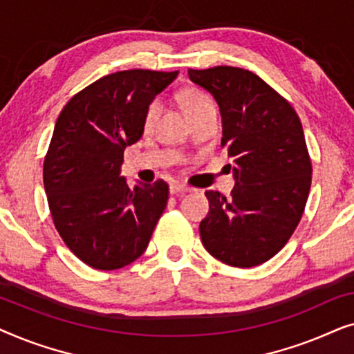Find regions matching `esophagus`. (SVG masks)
Returning <instances> with one entry per match:
<instances>
[{
	"label": "esophagus",
	"instance_id": "34e87169",
	"mask_svg": "<svg viewBox=\"0 0 354 354\" xmlns=\"http://www.w3.org/2000/svg\"><path fill=\"white\" fill-rule=\"evenodd\" d=\"M188 192H192V188L187 185H182V183H172L171 185L172 195H183V193H188Z\"/></svg>",
	"mask_w": 354,
	"mask_h": 354
}]
</instances>
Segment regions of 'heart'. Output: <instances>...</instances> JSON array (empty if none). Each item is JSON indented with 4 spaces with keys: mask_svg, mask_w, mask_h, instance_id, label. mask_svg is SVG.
<instances>
[{
    "mask_svg": "<svg viewBox=\"0 0 354 354\" xmlns=\"http://www.w3.org/2000/svg\"><path fill=\"white\" fill-rule=\"evenodd\" d=\"M180 104L188 118V115L196 113V111L206 108V106H211L212 101L205 91L198 88H187L180 93ZM158 113H159V103L158 101H153V103L148 106L147 114H145V127H151L154 119L158 118Z\"/></svg>",
    "mask_w": 354,
    "mask_h": 354,
    "instance_id": "obj_1",
    "label": "heart"
}]
</instances>
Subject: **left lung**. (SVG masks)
Here are the masks:
<instances>
[{
    "mask_svg": "<svg viewBox=\"0 0 354 354\" xmlns=\"http://www.w3.org/2000/svg\"><path fill=\"white\" fill-rule=\"evenodd\" d=\"M222 118V147L234 166L230 196L206 192L200 224L207 253L234 268L266 263L297 229L311 188V159L292 104L253 72L217 66L188 71Z\"/></svg>",
    "mask_w": 354,
    "mask_h": 354,
    "instance_id": "left-lung-1",
    "label": "left lung"
}]
</instances>
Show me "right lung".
<instances>
[{
    "label": "right lung",
    "instance_id": "1",
    "mask_svg": "<svg viewBox=\"0 0 354 354\" xmlns=\"http://www.w3.org/2000/svg\"><path fill=\"white\" fill-rule=\"evenodd\" d=\"M178 72L122 71L72 96L56 120L43 183L56 230L86 266L114 270L145 253L166 209L164 180L129 188L124 149L137 143L145 114Z\"/></svg>",
    "mask_w": 354,
    "mask_h": 354
}]
</instances>
